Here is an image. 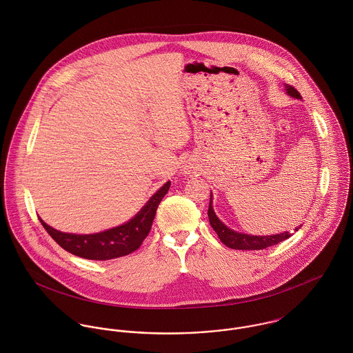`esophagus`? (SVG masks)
<instances>
[{
    "mask_svg": "<svg viewBox=\"0 0 353 353\" xmlns=\"http://www.w3.org/2000/svg\"><path fill=\"white\" fill-rule=\"evenodd\" d=\"M192 168V167H190ZM188 174H190V170H188Z\"/></svg>",
    "mask_w": 353,
    "mask_h": 353,
    "instance_id": "obj_1",
    "label": "esophagus"
}]
</instances>
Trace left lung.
Wrapping results in <instances>:
<instances>
[{"label": "left lung", "mask_w": 353, "mask_h": 353, "mask_svg": "<svg viewBox=\"0 0 353 353\" xmlns=\"http://www.w3.org/2000/svg\"><path fill=\"white\" fill-rule=\"evenodd\" d=\"M285 91L290 97L296 98V99H302L301 94L291 85L285 84ZM208 217H209V223L212 225V228L214 230V232L219 235L220 241L230 249H235V250H262L266 248H270L273 245H277L285 239H288L291 236L290 232H281V234H276V235H249V234H243V232H238L234 231L231 228H228L214 213L213 206H212V193H210V202H209V209H208ZM302 225L296 227L295 231H298Z\"/></svg>", "instance_id": "left-lung-1"}]
</instances>
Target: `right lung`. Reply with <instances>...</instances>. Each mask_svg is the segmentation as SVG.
I'll return each instance as SVG.
<instances>
[{
  "label": "right lung",
  "mask_w": 353,
  "mask_h": 353,
  "mask_svg": "<svg viewBox=\"0 0 353 353\" xmlns=\"http://www.w3.org/2000/svg\"><path fill=\"white\" fill-rule=\"evenodd\" d=\"M170 185V181L165 182L133 219H130L122 225L105 230L98 234L80 235L61 232L46 224L42 219L39 220L51 238L63 250L72 252L77 256L95 261H105L123 256L136 252L141 246L143 241L148 236L156 214V209L163 200V197L167 194Z\"/></svg>",
  "instance_id": "obj_1"
}]
</instances>
